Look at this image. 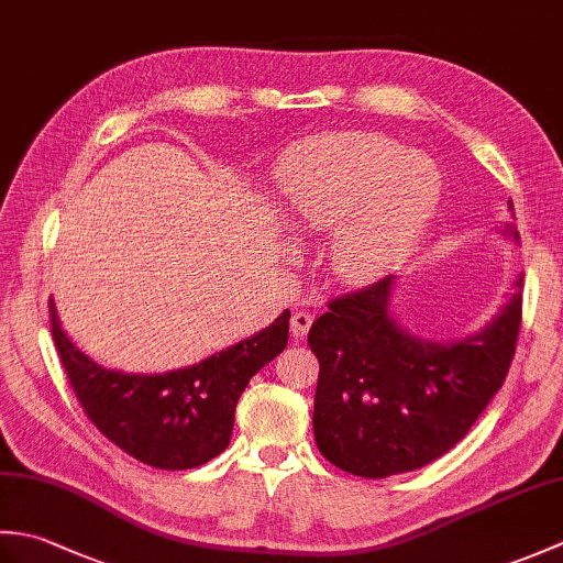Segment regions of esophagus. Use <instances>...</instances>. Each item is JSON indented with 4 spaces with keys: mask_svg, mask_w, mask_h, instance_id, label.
Returning <instances> with one entry per match:
<instances>
[{
    "mask_svg": "<svg viewBox=\"0 0 563 563\" xmlns=\"http://www.w3.org/2000/svg\"><path fill=\"white\" fill-rule=\"evenodd\" d=\"M312 321H314V317L309 312H295L290 319V333L295 339H305L309 327H312Z\"/></svg>",
    "mask_w": 563,
    "mask_h": 563,
    "instance_id": "1",
    "label": "esophagus"
}]
</instances>
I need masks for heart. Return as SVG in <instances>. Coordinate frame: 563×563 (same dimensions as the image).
Returning <instances> with one entry per match:
<instances>
[{
  "label": "heart",
  "mask_w": 563,
  "mask_h": 563,
  "mask_svg": "<svg viewBox=\"0 0 563 563\" xmlns=\"http://www.w3.org/2000/svg\"><path fill=\"white\" fill-rule=\"evenodd\" d=\"M295 222L324 227L351 218L333 236L339 278L373 280L423 232L440 200L435 164L375 133L329 135L297 150L283 169Z\"/></svg>",
  "instance_id": "heart-1"
}]
</instances>
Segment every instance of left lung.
Masks as SVG:
<instances>
[{"instance_id": "1", "label": "left lung", "mask_w": 563, "mask_h": 563, "mask_svg": "<svg viewBox=\"0 0 563 563\" xmlns=\"http://www.w3.org/2000/svg\"><path fill=\"white\" fill-rule=\"evenodd\" d=\"M508 210L516 218L512 200ZM506 234L520 239L516 224ZM394 278L329 302L309 329L319 361L317 448L339 470L385 479L421 470L470 433L504 387L522 321L520 292L482 333L440 345L411 336L387 312Z\"/></svg>"}]
</instances>
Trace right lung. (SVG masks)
Masks as SVG:
<instances>
[{"label": "right lung", "mask_w": 563, "mask_h": 563, "mask_svg": "<svg viewBox=\"0 0 563 563\" xmlns=\"http://www.w3.org/2000/svg\"><path fill=\"white\" fill-rule=\"evenodd\" d=\"M51 331L84 413L113 445L154 470H194L230 445L249 379L288 345L290 312L198 365L164 375L106 369L67 339L51 300Z\"/></svg>", "instance_id": "1"}]
</instances>
